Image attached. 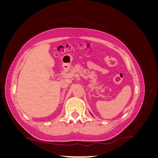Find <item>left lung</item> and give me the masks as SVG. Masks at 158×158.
Wrapping results in <instances>:
<instances>
[{
  "instance_id": "left-lung-1",
  "label": "left lung",
  "mask_w": 158,
  "mask_h": 158,
  "mask_svg": "<svg viewBox=\"0 0 158 158\" xmlns=\"http://www.w3.org/2000/svg\"><path fill=\"white\" fill-rule=\"evenodd\" d=\"M92 116H93V115H92Z\"/></svg>"
}]
</instances>
